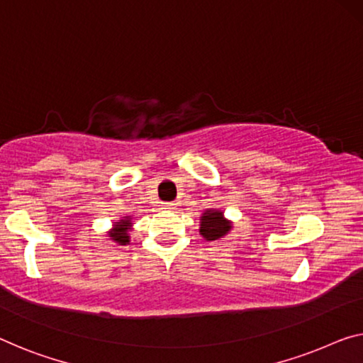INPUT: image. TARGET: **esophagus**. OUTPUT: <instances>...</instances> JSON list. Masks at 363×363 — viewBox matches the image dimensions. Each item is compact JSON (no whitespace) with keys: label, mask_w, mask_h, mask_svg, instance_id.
Wrapping results in <instances>:
<instances>
[{"label":"esophagus","mask_w":363,"mask_h":363,"mask_svg":"<svg viewBox=\"0 0 363 363\" xmlns=\"http://www.w3.org/2000/svg\"><path fill=\"white\" fill-rule=\"evenodd\" d=\"M164 209H167V211H174V209H175V204H174V203H167V204H164Z\"/></svg>","instance_id":"34e87169"}]
</instances>
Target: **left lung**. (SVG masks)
<instances>
[{"label": "left lung", "instance_id": "8db88e82", "mask_svg": "<svg viewBox=\"0 0 363 363\" xmlns=\"http://www.w3.org/2000/svg\"><path fill=\"white\" fill-rule=\"evenodd\" d=\"M233 222L225 219L224 211L208 209L199 217V233L204 240H219L232 230Z\"/></svg>", "mask_w": 363, "mask_h": 363}]
</instances>
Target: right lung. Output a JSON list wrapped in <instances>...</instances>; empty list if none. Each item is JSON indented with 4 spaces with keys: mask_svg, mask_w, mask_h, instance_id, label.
Instances as JSON below:
<instances>
[{
    "mask_svg": "<svg viewBox=\"0 0 363 363\" xmlns=\"http://www.w3.org/2000/svg\"><path fill=\"white\" fill-rule=\"evenodd\" d=\"M133 230V217L125 216L121 217L118 222H113L110 230L107 232V237L116 245H128L130 243V232Z\"/></svg>",
    "mask_w": 363,
    "mask_h": 363,
    "instance_id": "right-lung-1",
    "label": "right lung"
}]
</instances>
